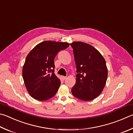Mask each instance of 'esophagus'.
I'll list each match as a JSON object with an SVG mask.
<instances>
[{"label": "esophagus", "instance_id": "obj_1", "mask_svg": "<svg viewBox=\"0 0 133 133\" xmlns=\"http://www.w3.org/2000/svg\"><path fill=\"white\" fill-rule=\"evenodd\" d=\"M66 78V76H62V79H63V80H64V79Z\"/></svg>", "mask_w": 133, "mask_h": 133}]
</instances>
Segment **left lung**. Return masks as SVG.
<instances>
[{"label":"left lung","instance_id":"obj_1","mask_svg":"<svg viewBox=\"0 0 133 133\" xmlns=\"http://www.w3.org/2000/svg\"><path fill=\"white\" fill-rule=\"evenodd\" d=\"M70 45L77 73L72 94L83 101L93 100L102 92L107 80L105 60L97 49L88 43L74 41Z\"/></svg>","mask_w":133,"mask_h":133}]
</instances>
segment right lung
I'll use <instances>...</instances> for the list:
<instances>
[{
	"mask_svg": "<svg viewBox=\"0 0 133 133\" xmlns=\"http://www.w3.org/2000/svg\"><path fill=\"white\" fill-rule=\"evenodd\" d=\"M69 46L67 42L46 41L28 54L22 73L25 87L32 98L43 101L56 94L61 83L54 73V59L60 50Z\"/></svg>",
	"mask_w": 133,
	"mask_h": 133,
	"instance_id": "right-lung-1",
	"label": "right lung"
}]
</instances>
